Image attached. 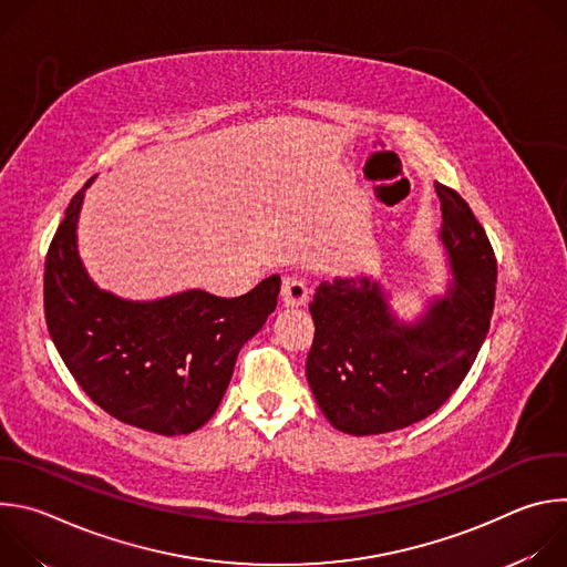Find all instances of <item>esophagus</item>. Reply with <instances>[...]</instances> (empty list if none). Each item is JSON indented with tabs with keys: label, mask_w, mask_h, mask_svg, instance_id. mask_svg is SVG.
Returning <instances> with one entry per match:
<instances>
[{
	"label": "esophagus",
	"mask_w": 567,
	"mask_h": 567,
	"mask_svg": "<svg viewBox=\"0 0 567 567\" xmlns=\"http://www.w3.org/2000/svg\"><path fill=\"white\" fill-rule=\"evenodd\" d=\"M280 298L287 307H298L307 300V285L298 276H285L280 287Z\"/></svg>",
	"instance_id": "34e87169"
}]
</instances>
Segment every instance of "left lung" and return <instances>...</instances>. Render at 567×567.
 Segmentation results:
<instances>
[{
  "instance_id": "8db88e82",
  "label": "left lung",
  "mask_w": 567,
  "mask_h": 567,
  "mask_svg": "<svg viewBox=\"0 0 567 567\" xmlns=\"http://www.w3.org/2000/svg\"><path fill=\"white\" fill-rule=\"evenodd\" d=\"M455 282L417 326H399L368 278L320 282L307 379L330 424L379 435L433 415L471 370L496 300V256L462 195L437 184Z\"/></svg>"
}]
</instances>
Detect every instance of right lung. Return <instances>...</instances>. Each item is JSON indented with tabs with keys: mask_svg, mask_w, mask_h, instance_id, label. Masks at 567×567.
I'll return each mask as SVG.
<instances>
[{
	"mask_svg": "<svg viewBox=\"0 0 567 567\" xmlns=\"http://www.w3.org/2000/svg\"><path fill=\"white\" fill-rule=\"evenodd\" d=\"M80 188L44 260V318L64 365L90 399L123 424L158 435L204 426L228 388L235 359L276 309L280 278L219 298L184 291L127 302L101 291L75 251Z\"/></svg>",
	"mask_w": 567,
	"mask_h": 567,
	"instance_id": "right-lung-1",
	"label": "right lung"
}]
</instances>
